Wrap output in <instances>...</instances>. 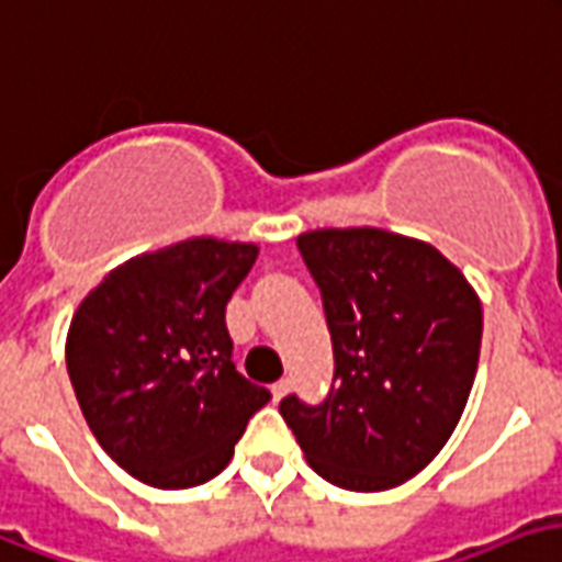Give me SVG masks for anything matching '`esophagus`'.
Instances as JSON below:
<instances>
[{"mask_svg": "<svg viewBox=\"0 0 562 562\" xmlns=\"http://www.w3.org/2000/svg\"><path fill=\"white\" fill-rule=\"evenodd\" d=\"M286 394H290V379H281V382L272 385V396H276V400H284Z\"/></svg>", "mask_w": 562, "mask_h": 562, "instance_id": "obj_1", "label": "esophagus"}]
</instances>
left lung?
I'll list each match as a JSON object with an SVG mask.
<instances>
[{
    "label": "left lung",
    "instance_id": "obj_1",
    "mask_svg": "<svg viewBox=\"0 0 562 562\" xmlns=\"http://www.w3.org/2000/svg\"><path fill=\"white\" fill-rule=\"evenodd\" d=\"M299 251L323 290L335 387L323 406L281 400L307 465L331 486L385 492L453 436L474 385L483 305L459 266L415 236L316 227Z\"/></svg>",
    "mask_w": 562,
    "mask_h": 562
}]
</instances>
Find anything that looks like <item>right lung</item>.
Wrapping results in <instances>:
<instances>
[{"mask_svg":"<svg viewBox=\"0 0 562 562\" xmlns=\"http://www.w3.org/2000/svg\"><path fill=\"white\" fill-rule=\"evenodd\" d=\"M257 255L255 243L189 236L115 266L76 307L65 358L82 417L147 486L213 480L272 400L236 373L225 323Z\"/></svg>","mask_w":562,"mask_h":562,"instance_id":"1","label":"right lung"}]
</instances>
